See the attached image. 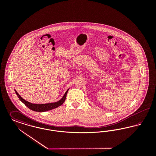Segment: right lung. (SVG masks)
Wrapping results in <instances>:
<instances>
[{
  "label": "right lung",
  "instance_id": "1",
  "mask_svg": "<svg viewBox=\"0 0 156 156\" xmlns=\"http://www.w3.org/2000/svg\"><path fill=\"white\" fill-rule=\"evenodd\" d=\"M69 89H68L67 92H66V94H64V97H62V98L59 100V101L55 102V103H51V104H33L30 103L27 101H26V100H24V99H23L22 97H20V95L17 92V91H16L15 90V92L16 94V95H17L18 98H19V99L22 102L23 104H24L27 107H28L30 109L34 111L39 112H45L47 111H50L53 109H55L57 107H58L60 105H61L64 102L66 96H67V92L68 91Z\"/></svg>",
  "mask_w": 156,
  "mask_h": 156
}]
</instances>
